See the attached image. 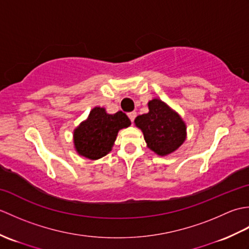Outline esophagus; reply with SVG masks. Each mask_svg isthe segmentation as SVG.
<instances>
[{"instance_id":"esophagus-1","label":"esophagus","mask_w":249,"mask_h":249,"mask_svg":"<svg viewBox=\"0 0 249 249\" xmlns=\"http://www.w3.org/2000/svg\"><path fill=\"white\" fill-rule=\"evenodd\" d=\"M136 115H137V113L135 112V111H131V112L128 113V118L130 119L131 122H134L135 119H136Z\"/></svg>"}]
</instances>
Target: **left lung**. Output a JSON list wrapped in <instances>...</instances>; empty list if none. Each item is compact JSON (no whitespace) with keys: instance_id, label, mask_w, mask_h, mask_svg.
<instances>
[{"instance_id":"obj_1","label":"left lung","mask_w":249,"mask_h":249,"mask_svg":"<svg viewBox=\"0 0 249 249\" xmlns=\"http://www.w3.org/2000/svg\"><path fill=\"white\" fill-rule=\"evenodd\" d=\"M149 113L137 116L135 123L144 135L147 146L156 154H170L185 141L186 126L168 106L160 99L149 103Z\"/></svg>"}]
</instances>
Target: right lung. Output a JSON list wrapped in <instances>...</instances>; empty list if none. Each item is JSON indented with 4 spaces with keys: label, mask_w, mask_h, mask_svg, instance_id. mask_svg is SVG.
I'll list each match as a JSON object with an SVG mask.
<instances>
[{
    "label": "right lung",
    "mask_w": 249,
    "mask_h": 249,
    "mask_svg": "<svg viewBox=\"0 0 249 249\" xmlns=\"http://www.w3.org/2000/svg\"><path fill=\"white\" fill-rule=\"evenodd\" d=\"M129 125L130 120L122 111L108 114L104 108H94L73 133L76 150L89 160H98L111 151L118 131Z\"/></svg>",
    "instance_id": "1"
}]
</instances>
